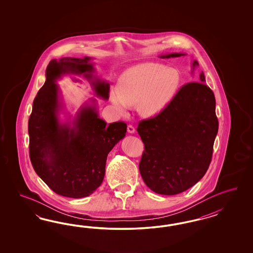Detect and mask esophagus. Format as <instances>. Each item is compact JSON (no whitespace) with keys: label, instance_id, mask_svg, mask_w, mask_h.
<instances>
[{"label":"esophagus","instance_id":"esophagus-1","mask_svg":"<svg viewBox=\"0 0 253 253\" xmlns=\"http://www.w3.org/2000/svg\"><path fill=\"white\" fill-rule=\"evenodd\" d=\"M127 130H128V132H129V133H134L135 129H134V127H133L132 125H128V127H127Z\"/></svg>","mask_w":253,"mask_h":253}]
</instances>
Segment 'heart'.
<instances>
[{
  "instance_id": "b5f03b06",
  "label": "heart",
  "mask_w": 253,
  "mask_h": 253,
  "mask_svg": "<svg viewBox=\"0 0 253 253\" xmlns=\"http://www.w3.org/2000/svg\"><path fill=\"white\" fill-rule=\"evenodd\" d=\"M181 82L177 69L157 63L139 64L123 72L110 97L121 113L125 112V106H136L142 117L154 118L175 97Z\"/></svg>"
}]
</instances>
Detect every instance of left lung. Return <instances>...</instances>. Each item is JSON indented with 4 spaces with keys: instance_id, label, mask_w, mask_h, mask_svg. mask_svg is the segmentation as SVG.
<instances>
[{
    "instance_id": "obj_1",
    "label": "left lung",
    "mask_w": 253,
    "mask_h": 253,
    "mask_svg": "<svg viewBox=\"0 0 253 253\" xmlns=\"http://www.w3.org/2000/svg\"><path fill=\"white\" fill-rule=\"evenodd\" d=\"M181 55L184 54L160 57ZM197 66L199 63L194 60L193 70ZM205 83L202 71L199 83L184 84L160 115L138 124V133L145 146L139 170L152 191L176 195L197 184L207 171L219 123L214 93Z\"/></svg>"
}]
</instances>
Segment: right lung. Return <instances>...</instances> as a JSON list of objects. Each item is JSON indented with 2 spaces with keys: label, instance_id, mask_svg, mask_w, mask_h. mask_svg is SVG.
<instances>
[{
  "label": "right lung",
  "instance_id": "1",
  "mask_svg": "<svg viewBox=\"0 0 253 253\" xmlns=\"http://www.w3.org/2000/svg\"><path fill=\"white\" fill-rule=\"evenodd\" d=\"M92 57L51 60L46 81L35 99L30 120V158L40 178L56 194L73 199L88 197L105 176L107 155L125 136L127 125L100 119L96 99L81 107L75 117L61 123L64 108L57 81L66 75L82 77L95 94L108 99L109 84L93 75Z\"/></svg>",
  "mask_w": 253,
  "mask_h": 253
}]
</instances>
